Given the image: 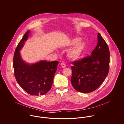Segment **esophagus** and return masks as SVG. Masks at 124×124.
Masks as SVG:
<instances>
[{
	"label": "esophagus",
	"instance_id": "34e87169",
	"mask_svg": "<svg viewBox=\"0 0 124 124\" xmlns=\"http://www.w3.org/2000/svg\"><path fill=\"white\" fill-rule=\"evenodd\" d=\"M61 66L62 67H63V68H65L66 67V65H65V64L64 62H62L61 63Z\"/></svg>",
	"mask_w": 124,
	"mask_h": 124
}]
</instances>
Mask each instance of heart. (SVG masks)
<instances>
[{
	"label": "heart",
	"instance_id": "b5f03b06",
	"mask_svg": "<svg viewBox=\"0 0 124 124\" xmlns=\"http://www.w3.org/2000/svg\"><path fill=\"white\" fill-rule=\"evenodd\" d=\"M80 40V39L79 38H75L70 43V45L76 44L74 47L69 50L67 53V55L70 59H78L81 56L85 48V44L83 42H79Z\"/></svg>",
	"mask_w": 124,
	"mask_h": 124
}]
</instances>
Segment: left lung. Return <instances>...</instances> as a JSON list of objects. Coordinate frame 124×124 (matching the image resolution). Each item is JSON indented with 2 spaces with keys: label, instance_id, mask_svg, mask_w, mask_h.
<instances>
[{
  "label": "left lung",
  "instance_id": "obj_1",
  "mask_svg": "<svg viewBox=\"0 0 124 124\" xmlns=\"http://www.w3.org/2000/svg\"><path fill=\"white\" fill-rule=\"evenodd\" d=\"M98 44L88 55L73 61L71 66V83L77 91L89 93L96 90L107 77L109 71L110 51L108 46L100 33Z\"/></svg>",
  "mask_w": 124,
  "mask_h": 124
}]
</instances>
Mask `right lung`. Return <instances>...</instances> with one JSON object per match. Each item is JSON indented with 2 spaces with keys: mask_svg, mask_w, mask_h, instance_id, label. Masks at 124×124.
<instances>
[{
  "mask_svg": "<svg viewBox=\"0 0 124 124\" xmlns=\"http://www.w3.org/2000/svg\"><path fill=\"white\" fill-rule=\"evenodd\" d=\"M29 33V31L25 33L14 52L13 61L14 76L19 85L26 93L32 95H42L52 88L59 61H41L31 65L25 63L19 51L27 40Z\"/></svg>",
  "mask_w": 124,
  "mask_h": 124,
  "instance_id": "obj_1",
  "label": "right lung"
}]
</instances>
